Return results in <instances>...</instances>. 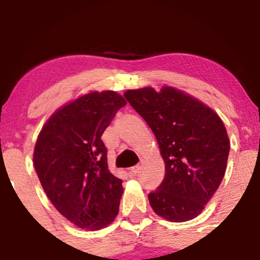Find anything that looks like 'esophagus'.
I'll return each instance as SVG.
<instances>
[{"label":"esophagus","instance_id":"34e87169","mask_svg":"<svg viewBox=\"0 0 260 260\" xmlns=\"http://www.w3.org/2000/svg\"><path fill=\"white\" fill-rule=\"evenodd\" d=\"M139 171H141V166H135L131 168V173L132 174H138Z\"/></svg>","mask_w":260,"mask_h":260}]
</instances>
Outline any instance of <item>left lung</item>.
Returning a JSON list of instances; mask_svg holds the SVG:
<instances>
[{
	"mask_svg": "<svg viewBox=\"0 0 260 260\" xmlns=\"http://www.w3.org/2000/svg\"><path fill=\"white\" fill-rule=\"evenodd\" d=\"M124 97L154 133L166 165L165 179L148 194L152 209L169 222L198 217L225 173L231 142L223 121L173 87L128 89Z\"/></svg>",
	"mask_w": 260,
	"mask_h": 260,
	"instance_id": "obj_1",
	"label": "left lung"
}]
</instances>
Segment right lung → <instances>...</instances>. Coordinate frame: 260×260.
I'll list each match as a JSON object with an SVG mask.
<instances>
[{
    "label": "right lung",
    "mask_w": 260,
    "mask_h": 260,
    "mask_svg": "<svg viewBox=\"0 0 260 260\" xmlns=\"http://www.w3.org/2000/svg\"><path fill=\"white\" fill-rule=\"evenodd\" d=\"M127 102L89 92L57 109L38 135L34 165L50 201L78 228L98 231L117 217L122 179L109 172L103 132Z\"/></svg>",
    "instance_id": "right-lung-1"
}]
</instances>
